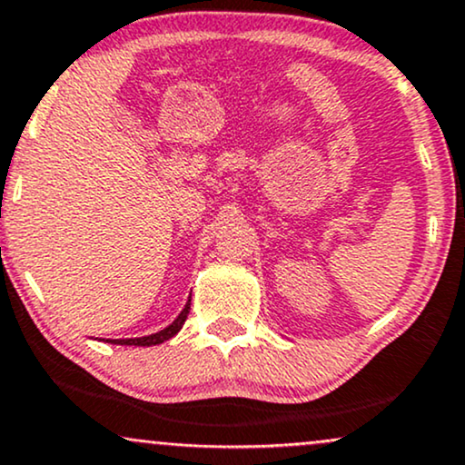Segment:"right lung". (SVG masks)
Instances as JSON below:
<instances>
[{"mask_svg":"<svg viewBox=\"0 0 465 465\" xmlns=\"http://www.w3.org/2000/svg\"><path fill=\"white\" fill-rule=\"evenodd\" d=\"M192 302V300H189ZM189 302L185 303V308H183L179 317H176L168 328H163L162 331H157V334H151V336H142V338H123V341H114L116 345H135V347H151V345H162L163 341H168L174 334H179L183 323H185L187 314H189Z\"/></svg>","mask_w":465,"mask_h":465,"instance_id":"right-lung-1","label":"right lung"}]
</instances>
